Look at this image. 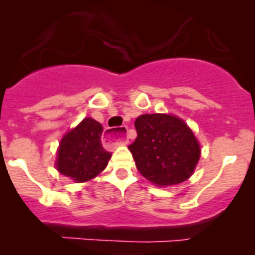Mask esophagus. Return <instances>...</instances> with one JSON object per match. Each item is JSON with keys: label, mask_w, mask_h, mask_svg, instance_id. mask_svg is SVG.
Returning <instances> with one entry per match:
<instances>
[{"label": "esophagus", "mask_w": 255, "mask_h": 255, "mask_svg": "<svg viewBox=\"0 0 255 255\" xmlns=\"http://www.w3.org/2000/svg\"><path fill=\"white\" fill-rule=\"evenodd\" d=\"M127 134V127H121L118 129H106L102 140L104 144L107 146L118 145V144H127L128 139L126 138Z\"/></svg>", "instance_id": "esophagus-1"}]
</instances>
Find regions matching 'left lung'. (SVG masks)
<instances>
[{
	"label": "left lung",
	"instance_id": "8db88e82",
	"mask_svg": "<svg viewBox=\"0 0 255 255\" xmlns=\"http://www.w3.org/2000/svg\"><path fill=\"white\" fill-rule=\"evenodd\" d=\"M137 138L128 146L139 173L156 186L189 179L201 149L189 126L173 115L153 113L135 120Z\"/></svg>",
	"mask_w": 255,
	"mask_h": 255
}]
</instances>
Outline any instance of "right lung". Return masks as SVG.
I'll return each instance as SVG.
<instances>
[{
	"mask_svg": "<svg viewBox=\"0 0 255 255\" xmlns=\"http://www.w3.org/2000/svg\"><path fill=\"white\" fill-rule=\"evenodd\" d=\"M101 123L84 118L69 130L59 144L55 166L63 175L76 182H85L99 175L107 166L111 153L101 143Z\"/></svg>",
	"mask_w": 255,
	"mask_h": 255,
	"instance_id": "obj_1",
	"label": "right lung"
}]
</instances>
